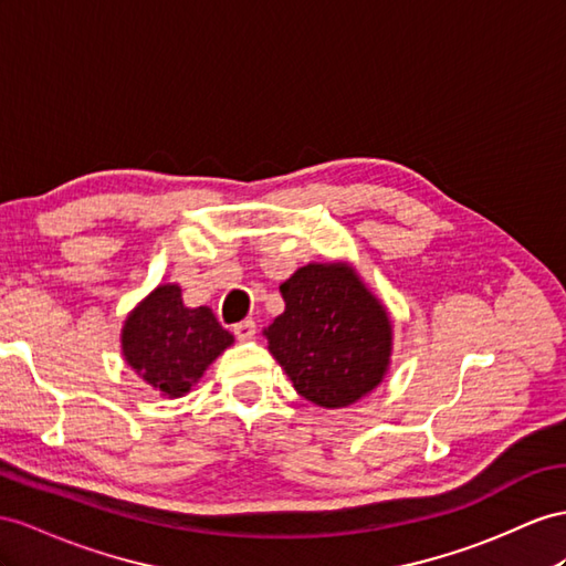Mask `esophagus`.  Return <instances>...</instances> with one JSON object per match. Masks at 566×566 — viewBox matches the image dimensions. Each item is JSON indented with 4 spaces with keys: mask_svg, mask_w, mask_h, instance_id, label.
Masks as SVG:
<instances>
[{
    "mask_svg": "<svg viewBox=\"0 0 566 566\" xmlns=\"http://www.w3.org/2000/svg\"><path fill=\"white\" fill-rule=\"evenodd\" d=\"M231 329H234V335H237L239 342H249V339L255 337V323L253 321H241Z\"/></svg>",
    "mask_w": 566,
    "mask_h": 566,
    "instance_id": "1",
    "label": "esophagus"
}]
</instances>
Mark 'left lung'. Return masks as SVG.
Returning a JSON list of instances; mask_svg holds the SVG:
<instances>
[{
	"label": "left lung",
	"instance_id": "1",
	"mask_svg": "<svg viewBox=\"0 0 566 566\" xmlns=\"http://www.w3.org/2000/svg\"><path fill=\"white\" fill-rule=\"evenodd\" d=\"M284 313L263 329L294 389L323 409L370 395L392 364L395 325L346 260L308 263L280 284Z\"/></svg>",
	"mask_w": 566,
	"mask_h": 566
}]
</instances>
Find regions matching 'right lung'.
Returning a JSON list of instances; mask_svg holds the SVG:
<instances>
[{
	"label": "right lung",
	"mask_w": 566,
	"mask_h": 566,
	"mask_svg": "<svg viewBox=\"0 0 566 566\" xmlns=\"http://www.w3.org/2000/svg\"><path fill=\"white\" fill-rule=\"evenodd\" d=\"M234 344L212 308L186 306L179 284H157L122 325V356L159 397L191 392L212 360Z\"/></svg>",
	"instance_id": "add662e5"
}]
</instances>
